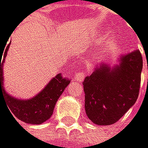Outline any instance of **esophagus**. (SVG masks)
<instances>
[{
	"instance_id": "esophagus-1",
	"label": "esophagus",
	"mask_w": 148,
	"mask_h": 148,
	"mask_svg": "<svg viewBox=\"0 0 148 148\" xmlns=\"http://www.w3.org/2000/svg\"><path fill=\"white\" fill-rule=\"evenodd\" d=\"M84 73L81 71H79L75 73V80L77 82H82L84 80Z\"/></svg>"
}]
</instances>
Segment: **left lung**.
I'll use <instances>...</instances> for the list:
<instances>
[{
    "mask_svg": "<svg viewBox=\"0 0 148 148\" xmlns=\"http://www.w3.org/2000/svg\"><path fill=\"white\" fill-rule=\"evenodd\" d=\"M142 68V54L135 51L123 56L118 66L100 65L85 77L84 108L93 123L114 124L133 106L139 95Z\"/></svg>",
    "mask_w": 148,
    "mask_h": 148,
    "instance_id": "obj_1",
    "label": "left lung"
}]
</instances>
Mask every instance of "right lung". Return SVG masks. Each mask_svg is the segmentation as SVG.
<instances>
[{
  "instance_id": "right-lung-1",
  "label": "right lung",
  "mask_w": 148,
  "mask_h": 148,
  "mask_svg": "<svg viewBox=\"0 0 148 148\" xmlns=\"http://www.w3.org/2000/svg\"><path fill=\"white\" fill-rule=\"evenodd\" d=\"M10 43L5 48L4 54L0 53V101L1 98L6 103L8 109L12 116L27 124L40 125L52 116L54 106L65 87L70 84V79L58 73L53 77L41 93L30 100H18L9 95L3 88V75L2 65ZM4 60L1 61V57ZM2 62L1 63L0 62ZM14 118V117H13ZM16 120V119H15Z\"/></svg>"
}]
</instances>
